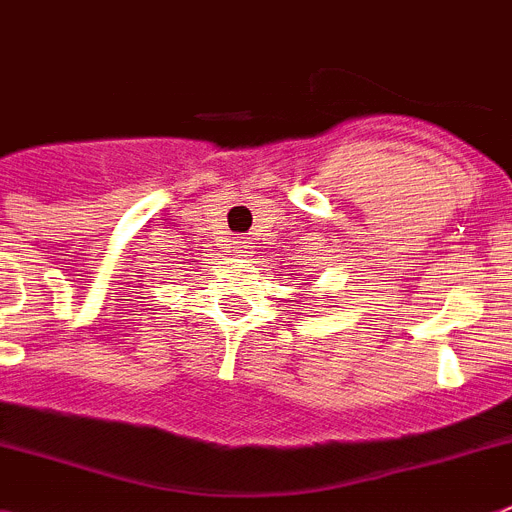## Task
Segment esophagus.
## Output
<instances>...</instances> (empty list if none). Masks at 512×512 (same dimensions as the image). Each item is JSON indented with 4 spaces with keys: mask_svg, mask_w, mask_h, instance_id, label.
Listing matches in <instances>:
<instances>
[{
    "mask_svg": "<svg viewBox=\"0 0 512 512\" xmlns=\"http://www.w3.org/2000/svg\"><path fill=\"white\" fill-rule=\"evenodd\" d=\"M234 255L237 257H250L252 255V242L247 237H242V239H237V242H234Z\"/></svg>",
    "mask_w": 512,
    "mask_h": 512,
    "instance_id": "34e87169",
    "label": "esophagus"
}]
</instances>
